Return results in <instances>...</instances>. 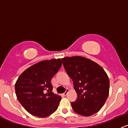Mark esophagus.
<instances>
[{
    "label": "esophagus",
    "instance_id": "esophagus-1",
    "mask_svg": "<svg viewBox=\"0 0 128 128\" xmlns=\"http://www.w3.org/2000/svg\"><path fill=\"white\" fill-rule=\"evenodd\" d=\"M68 92H69V90H68V89H67L66 91L64 93V94H63V95H64V96H66V95H68Z\"/></svg>",
    "mask_w": 128,
    "mask_h": 128
}]
</instances>
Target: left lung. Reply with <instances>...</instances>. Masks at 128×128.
<instances>
[{"mask_svg": "<svg viewBox=\"0 0 128 128\" xmlns=\"http://www.w3.org/2000/svg\"><path fill=\"white\" fill-rule=\"evenodd\" d=\"M61 60L77 94V100L71 102L72 109L84 116L97 113L109 94L106 73L98 64L84 57H66Z\"/></svg>", "mask_w": 128, "mask_h": 128, "instance_id": "1", "label": "left lung"}]
</instances>
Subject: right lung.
<instances>
[{
	"mask_svg": "<svg viewBox=\"0 0 128 128\" xmlns=\"http://www.w3.org/2000/svg\"><path fill=\"white\" fill-rule=\"evenodd\" d=\"M61 66L60 59L42 60L26 69L18 78L15 86L16 97L31 114L44 118L58 109L61 96L52 92L51 80Z\"/></svg>",
	"mask_w": 128,
	"mask_h": 128,
	"instance_id": "obj_1",
	"label": "right lung"
}]
</instances>
